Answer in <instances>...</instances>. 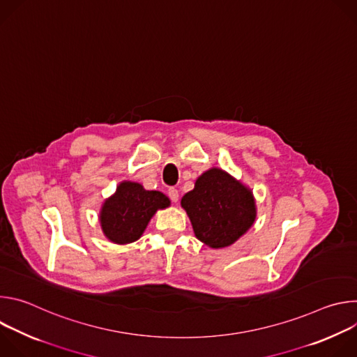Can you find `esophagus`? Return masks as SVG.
I'll return each instance as SVG.
<instances>
[{"label":"esophagus","mask_w":357,"mask_h":357,"mask_svg":"<svg viewBox=\"0 0 357 357\" xmlns=\"http://www.w3.org/2000/svg\"><path fill=\"white\" fill-rule=\"evenodd\" d=\"M168 195H169V197H171V200L172 202H178L179 200V192H178V189H175V188H171L169 190H168Z\"/></svg>","instance_id":"esophagus-1"}]
</instances>
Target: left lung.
Segmentation results:
<instances>
[{
    "label": "left lung",
    "instance_id": "obj_1",
    "mask_svg": "<svg viewBox=\"0 0 357 357\" xmlns=\"http://www.w3.org/2000/svg\"><path fill=\"white\" fill-rule=\"evenodd\" d=\"M195 236L212 248L237 241L257 216L252 192L219 168L203 172L181 200Z\"/></svg>",
    "mask_w": 357,
    "mask_h": 357
}]
</instances>
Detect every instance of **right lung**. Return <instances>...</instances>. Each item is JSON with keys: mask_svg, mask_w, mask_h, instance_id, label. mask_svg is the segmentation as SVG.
<instances>
[{"mask_svg": "<svg viewBox=\"0 0 357 357\" xmlns=\"http://www.w3.org/2000/svg\"><path fill=\"white\" fill-rule=\"evenodd\" d=\"M169 205V199L162 192L145 190L137 182L124 181L101 206L100 226L110 241L128 244L142 236L158 209Z\"/></svg>", "mask_w": 357, "mask_h": 357, "instance_id": "obj_1", "label": "right lung"}]
</instances>
